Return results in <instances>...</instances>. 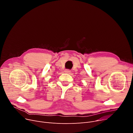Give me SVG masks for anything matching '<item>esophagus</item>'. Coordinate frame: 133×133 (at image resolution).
I'll list each match as a JSON object with an SVG mask.
<instances>
[{
  "label": "esophagus",
  "instance_id": "obj_1",
  "mask_svg": "<svg viewBox=\"0 0 133 133\" xmlns=\"http://www.w3.org/2000/svg\"><path fill=\"white\" fill-rule=\"evenodd\" d=\"M64 72H65V73H68V74L71 73V71H70V70H69V69H65Z\"/></svg>",
  "mask_w": 133,
  "mask_h": 133
}]
</instances>
